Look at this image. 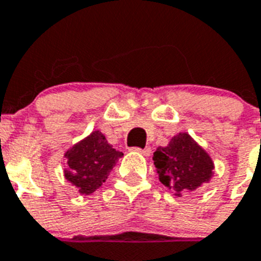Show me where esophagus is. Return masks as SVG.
I'll return each instance as SVG.
<instances>
[{
  "label": "esophagus",
  "instance_id": "esophagus-1",
  "mask_svg": "<svg viewBox=\"0 0 261 261\" xmlns=\"http://www.w3.org/2000/svg\"><path fill=\"white\" fill-rule=\"evenodd\" d=\"M133 151H136V152H140V153H143V155L145 156H149L151 155V148H139V147H133L132 148Z\"/></svg>",
  "mask_w": 261,
  "mask_h": 261
}]
</instances>
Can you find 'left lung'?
<instances>
[{
  "label": "left lung",
  "instance_id": "obj_1",
  "mask_svg": "<svg viewBox=\"0 0 261 261\" xmlns=\"http://www.w3.org/2000/svg\"><path fill=\"white\" fill-rule=\"evenodd\" d=\"M152 159L160 182L178 195L207 182L214 168L209 155L187 133L172 137L168 147L158 148Z\"/></svg>",
  "mask_w": 261,
  "mask_h": 261
}]
</instances>
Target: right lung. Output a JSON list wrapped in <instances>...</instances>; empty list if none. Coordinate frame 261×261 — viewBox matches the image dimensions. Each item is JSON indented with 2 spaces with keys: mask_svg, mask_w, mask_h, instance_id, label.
Returning <instances> with one entry per match:
<instances>
[{
  "mask_svg": "<svg viewBox=\"0 0 261 261\" xmlns=\"http://www.w3.org/2000/svg\"><path fill=\"white\" fill-rule=\"evenodd\" d=\"M122 152L116 151L101 132H93L66 153L68 171L66 178L81 194L94 193L105 182Z\"/></svg>",
  "mask_w": 261,
  "mask_h": 261,
  "instance_id": "obj_1",
  "label": "right lung"
}]
</instances>
